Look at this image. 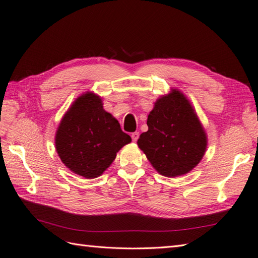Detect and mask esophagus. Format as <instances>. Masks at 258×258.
Returning a JSON list of instances; mask_svg holds the SVG:
<instances>
[{
	"label": "esophagus",
	"mask_w": 258,
	"mask_h": 258,
	"mask_svg": "<svg viewBox=\"0 0 258 258\" xmlns=\"http://www.w3.org/2000/svg\"><path fill=\"white\" fill-rule=\"evenodd\" d=\"M139 136H140V134H139V132H134V134L131 135L132 141H134V142H137V140L139 139Z\"/></svg>",
	"instance_id": "1"
}]
</instances>
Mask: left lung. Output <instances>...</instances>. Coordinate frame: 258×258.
Listing matches in <instances>:
<instances>
[{"mask_svg": "<svg viewBox=\"0 0 258 258\" xmlns=\"http://www.w3.org/2000/svg\"><path fill=\"white\" fill-rule=\"evenodd\" d=\"M149 130L138 146L161 175L169 178L190 172L203 158L207 135L187 97L178 89L159 96L148 116Z\"/></svg>", "mask_w": 258, "mask_h": 258, "instance_id": "obj_1", "label": "left lung"}]
</instances>
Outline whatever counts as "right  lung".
Returning a JSON list of instances; mask_svg holds the SVG:
<instances>
[{
	"mask_svg": "<svg viewBox=\"0 0 258 258\" xmlns=\"http://www.w3.org/2000/svg\"><path fill=\"white\" fill-rule=\"evenodd\" d=\"M131 142L116 118L103 108L100 95L87 91L67 109L55 134V149L69 170L93 179L100 177Z\"/></svg>",
	"mask_w": 258,
	"mask_h": 258,
	"instance_id": "obj_1",
	"label": "right lung"
}]
</instances>
